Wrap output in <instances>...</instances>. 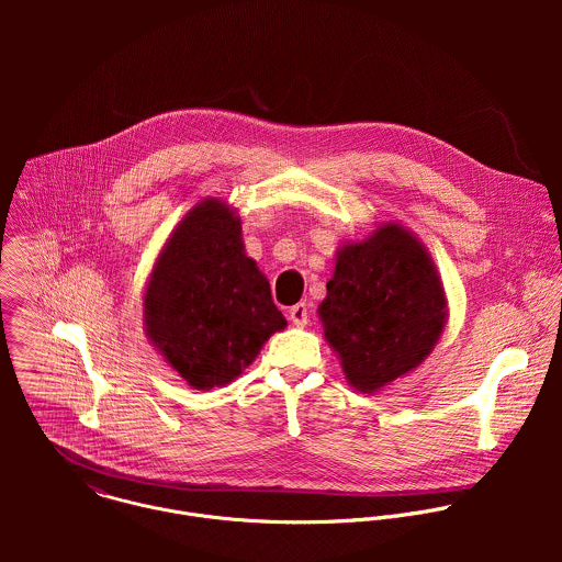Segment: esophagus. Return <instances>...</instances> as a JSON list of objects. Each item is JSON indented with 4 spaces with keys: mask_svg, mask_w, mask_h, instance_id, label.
<instances>
[{
    "mask_svg": "<svg viewBox=\"0 0 562 562\" xmlns=\"http://www.w3.org/2000/svg\"><path fill=\"white\" fill-rule=\"evenodd\" d=\"M290 322L294 326H305L310 322V305L307 303H299L294 307H290Z\"/></svg>",
    "mask_w": 562,
    "mask_h": 562,
    "instance_id": "34e87169",
    "label": "esophagus"
}]
</instances>
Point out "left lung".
I'll return each instance as SVG.
<instances>
[{"label":"left lung","instance_id":"left-lung-1","mask_svg":"<svg viewBox=\"0 0 562 562\" xmlns=\"http://www.w3.org/2000/svg\"><path fill=\"white\" fill-rule=\"evenodd\" d=\"M318 316L348 385L374 394L432 352L446 328L448 299L426 246L387 223L337 248Z\"/></svg>","mask_w":562,"mask_h":562}]
</instances>
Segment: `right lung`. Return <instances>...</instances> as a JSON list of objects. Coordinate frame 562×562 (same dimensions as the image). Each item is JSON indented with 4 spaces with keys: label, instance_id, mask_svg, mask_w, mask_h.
Listing matches in <instances>:
<instances>
[{
    "label": "right lung",
    "instance_id": "1",
    "mask_svg": "<svg viewBox=\"0 0 562 562\" xmlns=\"http://www.w3.org/2000/svg\"><path fill=\"white\" fill-rule=\"evenodd\" d=\"M143 324L164 361L194 390L225 387L288 322L246 257L240 216L221 199L196 203L149 274Z\"/></svg>",
    "mask_w": 562,
    "mask_h": 562
}]
</instances>
